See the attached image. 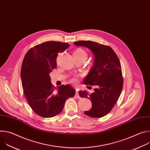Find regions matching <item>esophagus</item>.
<instances>
[{
    "mask_svg": "<svg viewBox=\"0 0 150 150\" xmlns=\"http://www.w3.org/2000/svg\"><path fill=\"white\" fill-rule=\"evenodd\" d=\"M75 97L77 98H79L80 97L79 96V93H78V90L76 88V93H75Z\"/></svg>",
    "mask_w": 150,
    "mask_h": 150,
    "instance_id": "1",
    "label": "esophagus"
}]
</instances>
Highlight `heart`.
<instances>
[{"label": "heart", "instance_id": "1", "mask_svg": "<svg viewBox=\"0 0 150 150\" xmlns=\"http://www.w3.org/2000/svg\"><path fill=\"white\" fill-rule=\"evenodd\" d=\"M74 56L77 58H83V59H87V54L84 50H83L82 49L79 48V49H77L74 52ZM71 81L73 83H76L77 82V79L76 78H74L71 80Z\"/></svg>", "mask_w": 150, "mask_h": 150}]
</instances>
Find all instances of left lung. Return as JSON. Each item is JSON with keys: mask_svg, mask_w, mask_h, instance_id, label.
Wrapping results in <instances>:
<instances>
[{"mask_svg": "<svg viewBox=\"0 0 150 150\" xmlns=\"http://www.w3.org/2000/svg\"><path fill=\"white\" fill-rule=\"evenodd\" d=\"M74 45L89 49L94 56L93 66L83 80L88 89L94 87V91L91 94L79 91L81 97L87 98L92 103L91 109L84 113L91 117H103L113 108L122 90L123 80L119 59L109 46L87 40L76 41Z\"/></svg>", "mask_w": 150, "mask_h": 150, "instance_id": "1", "label": "left lung"}]
</instances>
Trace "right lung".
<instances>
[{"mask_svg":"<svg viewBox=\"0 0 150 150\" xmlns=\"http://www.w3.org/2000/svg\"><path fill=\"white\" fill-rule=\"evenodd\" d=\"M69 46L60 41L38 45L26 53L21 70L23 92L32 110L38 116L49 118L62 111L66 100L75 94L69 84L56 88L49 75L57 67L58 53Z\"/></svg>","mask_w":150,"mask_h":150,"instance_id":"obj_1","label":"right lung"}]
</instances>
